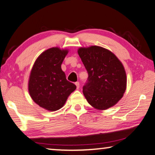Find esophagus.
Wrapping results in <instances>:
<instances>
[{"label": "esophagus", "instance_id": "1", "mask_svg": "<svg viewBox=\"0 0 155 155\" xmlns=\"http://www.w3.org/2000/svg\"><path fill=\"white\" fill-rule=\"evenodd\" d=\"M75 86H76V87H77V88L78 89V88H80V83L78 82H77L75 83Z\"/></svg>", "mask_w": 155, "mask_h": 155}]
</instances>
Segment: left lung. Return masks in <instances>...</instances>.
I'll return each mask as SVG.
<instances>
[{
	"mask_svg": "<svg viewBox=\"0 0 155 155\" xmlns=\"http://www.w3.org/2000/svg\"><path fill=\"white\" fill-rule=\"evenodd\" d=\"M78 53L88 74L83 87L88 104L99 110L115 106L122 98L127 84L122 63L113 52L101 47H80Z\"/></svg>",
	"mask_w": 155,
	"mask_h": 155,
	"instance_id": "obj_1",
	"label": "left lung"
}]
</instances>
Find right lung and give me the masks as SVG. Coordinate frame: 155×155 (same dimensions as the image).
Masks as SVG:
<instances>
[{
  "mask_svg": "<svg viewBox=\"0 0 155 155\" xmlns=\"http://www.w3.org/2000/svg\"><path fill=\"white\" fill-rule=\"evenodd\" d=\"M68 52V49L59 47L50 48L43 51L33 65L28 91L34 102L45 110H59L76 88L61 68Z\"/></svg>",
  "mask_w": 155,
  "mask_h": 155,
  "instance_id": "obj_1",
  "label": "right lung"
}]
</instances>
